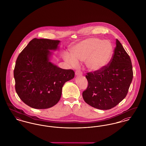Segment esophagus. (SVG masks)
<instances>
[{
	"mask_svg": "<svg viewBox=\"0 0 146 146\" xmlns=\"http://www.w3.org/2000/svg\"><path fill=\"white\" fill-rule=\"evenodd\" d=\"M75 74H76V76H82L83 73H82V72L80 70H76V71Z\"/></svg>",
	"mask_w": 146,
	"mask_h": 146,
	"instance_id": "esophagus-1",
	"label": "esophagus"
}]
</instances>
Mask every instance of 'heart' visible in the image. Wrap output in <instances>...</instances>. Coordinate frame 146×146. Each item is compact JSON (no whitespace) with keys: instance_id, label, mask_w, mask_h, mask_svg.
I'll return each instance as SVG.
<instances>
[{"instance_id":"obj_1","label":"heart","mask_w":146,"mask_h":146,"mask_svg":"<svg viewBox=\"0 0 146 146\" xmlns=\"http://www.w3.org/2000/svg\"><path fill=\"white\" fill-rule=\"evenodd\" d=\"M72 56L63 55L64 60L72 67L85 61L86 67L94 72L105 68L111 61L114 49L111 42L98 38H89L77 43L70 50Z\"/></svg>"}]
</instances>
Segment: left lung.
<instances>
[{
    "label": "left lung",
    "instance_id": "left-lung-1",
    "mask_svg": "<svg viewBox=\"0 0 146 146\" xmlns=\"http://www.w3.org/2000/svg\"><path fill=\"white\" fill-rule=\"evenodd\" d=\"M85 76L88 86L83 97L92 107L110 110L126 97L133 78L132 63L118 39L109 64L100 71L87 73Z\"/></svg>",
    "mask_w": 146,
    "mask_h": 146
}]
</instances>
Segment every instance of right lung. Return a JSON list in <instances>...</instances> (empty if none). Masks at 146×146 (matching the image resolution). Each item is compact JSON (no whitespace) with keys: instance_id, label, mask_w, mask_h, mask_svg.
Masks as SVG:
<instances>
[{"instance_id":"add662e5","label":"right lung","mask_w":146,"mask_h":146,"mask_svg":"<svg viewBox=\"0 0 146 146\" xmlns=\"http://www.w3.org/2000/svg\"><path fill=\"white\" fill-rule=\"evenodd\" d=\"M59 40L34 38L18 56L14 70L15 90L21 100L35 109H46L59 101L62 87L74 77V72L64 70L49 61Z\"/></svg>"}]
</instances>
